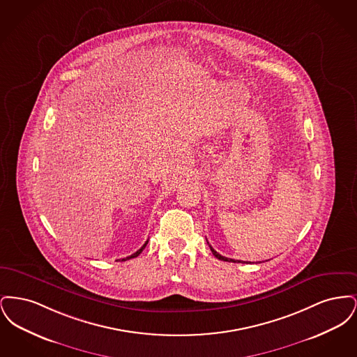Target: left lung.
Instances as JSON below:
<instances>
[{"label":"left lung","instance_id":"obj_1","mask_svg":"<svg viewBox=\"0 0 357 357\" xmlns=\"http://www.w3.org/2000/svg\"><path fill=\"white\" fill-rule=\"evenodd\" d=\"M208 243V242H207ZM210 246V250H211V253L215 255L218 259H222V261H227V262H241V261H237V259H231V258H227V257H223V255H220V253H217L213 248H211V245H208ZM248 264V262H246Z\"/></svg>","mask_w":357,"mask_h":357}]
</instances>
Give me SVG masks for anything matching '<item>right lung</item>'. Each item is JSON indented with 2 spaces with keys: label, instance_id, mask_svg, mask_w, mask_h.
<instances>
[{
  "label": "right lung",
  "instance_id": "right-lung-1",
  "mask_svg": "<svg viewBox=\"0 0 357 357\" xmlns=\"http://www.w3.org/2000/svg\"><path fill=\"white\" fill-rule=\"evenodd\" d=\"M147 243H149V241H146V243H144V245H143V246H142V248H140V249H139L136 253H134V255H128V257H126V258H123L121 261H126V259H131V258H135V257H137V255H140V253L143 252V249L147 246Z\"/></svg>",
  "mask_w": 357,
  "mask_h": 357
}]
</instances>
